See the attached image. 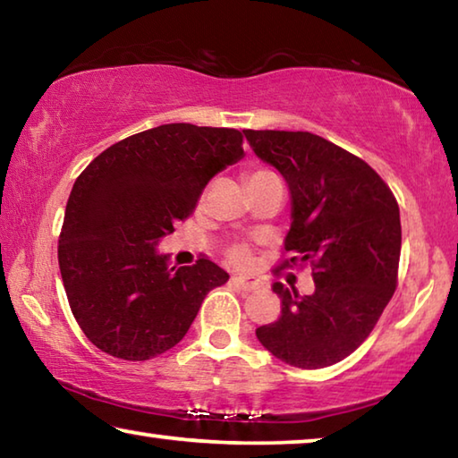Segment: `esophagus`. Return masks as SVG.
<instances>
[{"mask_svg":"<svg viewBox=\"0 0 458 458\" xmlns=\"http://www.w3.org/2000/svg\"><path fill=\"white\" fill-rule=\"evenodd\" d=\"M232 283L240 286L242 291H259L262 286L259 278H254V276H234V278H232Z\"/></svg>","mask_w":458,"mask_h":458,"instance_id":"esophagus-1","label":"esophagus"}]
</instances>
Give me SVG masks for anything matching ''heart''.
Returning a JSON list of instances; mask_svg holds the SVG:
<instances>
[{"instance_id": "1", "label": "heart", "mask_w": 458, "mask_h": 458, "mask_svg": "<svg viewBox=\"0 0 458 458\" xmlns=\"http://www.w3.org/2000/svg\"><path fill=\"white\" fill-rule=\"evenodd\" d=\"M265 174H270V172H267V169H259V172L250 174V177L252 175H265ZM228 260L236 267H248V265H250V252H248L246 246H232L228 250Z\"/></svg>"}]
</instances>
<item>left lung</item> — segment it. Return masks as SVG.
Masks as SVG:
<instances>
[{"label": "left lung", "instance_id": "obj_1", "mask_svg": "<svg viewBox=\"0 0 458 458\" xmlns=\"http://www.w3.org/2000/svg\"><path fill=\"white\" fill-rule=\"evenodd\" d=\"M291 191V230L278 268L309 262L315 291L275 283L281 317L257 337L284 363L327 368L353 353L376 327L398 283V201L366 161L307 131H244Z\"/></svg>", "mask_w": 458, "mask_h": 458}]
</instances>
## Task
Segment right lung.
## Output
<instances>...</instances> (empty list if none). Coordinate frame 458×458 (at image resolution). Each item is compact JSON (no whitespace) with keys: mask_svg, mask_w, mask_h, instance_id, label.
Wrapping results in <instances>:
<instances>
[{"mask_svg":"<svg viewBox=\"0 0 458 458\" xmlns=\"http://www.w3.org/2000/svg\"><path fill=\"white\" fill-rule=\"evenodd\" d=\"M244 157L242 133L169 123L105 149L76 177L58 240L68 303L100 352L145 361L180 344L206 294L228 281L208 259L157 252L212 177Z\"/></svg>","mask_w":458,"mask_h":458,"instance_id":"right-lung-1","label":"right lung"}]
</instances>
